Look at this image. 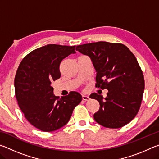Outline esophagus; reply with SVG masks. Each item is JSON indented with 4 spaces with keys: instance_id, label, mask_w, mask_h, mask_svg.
<instances>
[{
    "instance_id": "34e87169",
    "label": "esophagus",
    "mask_w": 159,
    "mask_h": 159,
    "mask_svg": "<svg viewBox=\"0 0 159 159\" xmlns=\"http://www.w3.org/2000/svg\"><path fill=\"white\" fill-rule=\"evenodd\" d=\"M82 99H83V100H84V101H89L90 99L89 97L87 95H82Z\"/></svg>"
}]
</instances>
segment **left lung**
I'll list each match as a JSON object with an SVG mask.
<instances>
[{
    "label": "left lung",
    "instance_id": "obj_1",
    "mask_svg": "<svg viewBox=\"0 0 159 159\" xmlns=\"http://www.w3.org/2000/svg\"><path fill=\"white\" fill-rule=\"evenodd\" d=\"M76 50L92 60L96 87L108 90L106 98L97 93L90 96L99 103L95 121L109 128L130 123L140 108L144 89L143 72L133 53L125 45L105 41L80 45Z\"/></svg>",
    "mask_w": 159,
    "mask_h": 159
}]
</instances>
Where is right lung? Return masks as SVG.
I'll return each instance as SVG.
<instances>
[{"label": "right lung", "mask_w": 159, "mask_h": 159, "mask_svg": "<svg viewBox=\"0 0 159 159\" xmlns=\"http://www.w3.org/2000/svg\"><path fill=\"white\" fill-rule=\"evenodd\" d=\"M76 46L49 44L31 51L21 60L15 78V97L26 120L43 132L65 125L82 100L79 93L54 95L51 83L61 76L60 65Z\"/></svg>", "instance_id": "obj_1"}]
</instances>
